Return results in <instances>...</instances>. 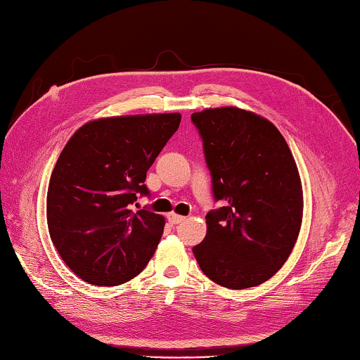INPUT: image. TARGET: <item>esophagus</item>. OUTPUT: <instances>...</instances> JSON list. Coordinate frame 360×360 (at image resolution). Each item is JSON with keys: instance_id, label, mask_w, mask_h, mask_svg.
<instances>
[{"instance_id": "34e87169", "label": "esophagus", "mask_w": 360, "mask_h": 360, "mask_svg": "<svg viewBox=\"0 0 360 360\" xmlns=\"http://www.w3.org/2000/svg\"><path fill=\"white\" fill-rule=\"evenodd\" d=\"M167 221H169L170 224H179V223H181V221H185V217L176 215V213H169V215H167Z\"/></svg>"}]
</instances>
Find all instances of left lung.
<instances>
[{
    "label": "left lung",
    "mask_w": 360,
    "mask_h": 360,
    "mask_svg": "<svg viewBox=\"0 0 360 360\" xmlns=\"http://www.w3.org/2000/svg\"><path fill=\"white\" fill-rule=\"evenodd\" d=\"M204 145L215 200L207 236L193 248L217 285L245 289L278 272L299 237L304 196L285 137L269 120L237 107L191 115Z\"/></svg>",
    "instance_id": "8db88e82"
}]
</instances>
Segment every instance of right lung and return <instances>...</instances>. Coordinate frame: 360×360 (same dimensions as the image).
<instances>
[{"label": "right lung", "mask_w": 360, "mask_h": 360, "mask_svg": "<svg viewBox=\"0 0 360 360\" xmlns=\"http://www.w3.org/2000/svg\"><path fill=\"white\" fill-rule=\"evenodd\" d=\"M180 120V113L99 118L68 141L50 176L47 224L61 259L79 278L123 285L151 259L164 218L132 205L139 194H150L147 170Z\"/></svg>", "instance_id": "right-lung-1"}]
</instances>
